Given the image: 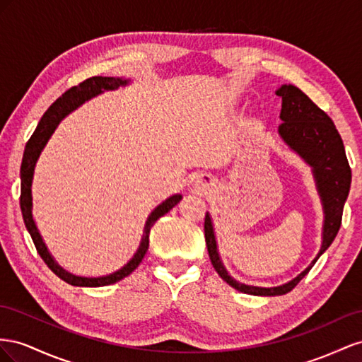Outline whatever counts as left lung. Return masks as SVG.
<instances>
[{"label": "left lung", "mask_w": 362, "mask_h": 362, "mask_svg": "<svg viewBox=\"0 0 362 362\" xmlns=\"http://www.w3.org/2000/svg\"><path fill=\"white\" fill-rule=\"evenodd\" d=\"M276 94L282 97L281 119L284 122L279 126V135L313 167L317 188L323 200L326 218L322 249H320V253L311 265L285 285L259 288L238 284L227 274L220 261L218 252H216L212 221L209 215L206 214L204 238L215 272L235 290L255 296H282L290 293L309 273L318 257L335 240L339 226H341L343 208L349 195L350 182H352V170L349 167L343 139L339 136L334 121L327 117V113L320 109L305 92L293 85H284L277 89Z\"/></svg>", "instance_id": "left-lung-1"}]
</instances>
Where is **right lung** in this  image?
Masks as SVG:
<instances>
[{
	"label": "right lung",
	"instance_id": "add662e5",
	"mask_svg": "<svg viewBox=\"0 0 362 362\" xmlns=\"http://www.w3.org/2000/svg\"><path fill=\"white\" fill-rule=\"evenodd\" d=\"M127 80L122 78H115V77H90L86 78L85 81H81L77 86L69 88L64 95L59 97L53 105L48 107V110L44 113V117L40 118L36 130L33 132V135L30 136L27 141V146L24 150V158L23 163H21V197H19V204H21V212H23V218L25 223L27 230L32 236V240L35 243V247L37 253L42 257L44 262L48 265V268L53 272L56 276H59L62 281H65L69 285L74 286H105L115 284L121 279L127 277L135 268L141 264V261L146 256L148 250V235L151 226L156 223L162 215L171 211L175 204H177L182 200V195H173L168 200H165L162 204H159L156 209L151 212L148 216V220L146 223V227H144V235H142V241L139 244V249L135 253V256L132 257L129 264L124 265L121 270L115 272L113 274L105 276V277H78L65 272L64 268H60L51 255L48 253L47 247L40 238V235L36 229V224L33 221L32 216V180H33V171H35V165L39 158L40 151L45 147L47 141L49 139L51 133L54 132L57 127V124L64 119L69 112L78 107L81 103H85L90 97H94L103 90H109V89H117L118 86L126 85Z\"/></svg>",
	"mask_w": 362,
	"mask_h": 362
}]
</instances>
